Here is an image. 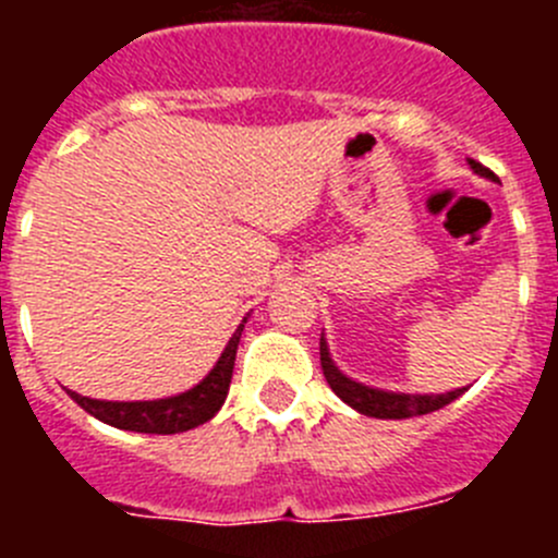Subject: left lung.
Returning a JSON list of instances; mask_svg holds the SVG:
<instances>
[{
    "mask_svg": "<svg viewBox=\"0 0 558 558\" xmlns=\"http://www.w3.org/2000/svg\"><path fill=\"white\" fill-rule=\"evenodd\" d=\"M472 170L477 175H486V179H495V172L489 167H483L481 161L470 159ZM322 368H324V377H327L329 388L338 393L349 408L354 411L366 413V416L374 418H411V416H425V413L438 411V408L450 405L452 399L461 397L466 388H456V391H447V393H391V391H377V388H368V386H360L354 379H349L347 374H340L338 366L332 363L329 357V349H327V340L322 338Z\"/></svg>",
    "mask_w": 558,
    "mask_h": 558,
    "instance_id": "8db88e82",
    "label": "left lung"
}]
</instances>
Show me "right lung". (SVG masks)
Returning a JSON list of instances; mask_svg holds the SVG:
<instances>
[{"label":"right lung","mask_w":558,"mask_h":558,"mask_svg":"<svg viewBox=\"0 0 558 558\" xmlns=\"http://www.w3.org/2000/svg\"><path fill=\"white\" fill-rule=\"evenodd\" d=\"M245 322L236 327L231 335L229 347L220 354L218 366L211 368L209 377L201 379L198 386L190 388L186 393L170 399H153V402H102V399H88L81 393L69 391L77 405L95 418L106 422L111 427L133 433H156V436H172V433H184L192 427L209 422L215 413L223 408L226 393H229L231 372H234L236 343L243 335Z\"/></svg>","instance_id":"1"}]
</instances>
